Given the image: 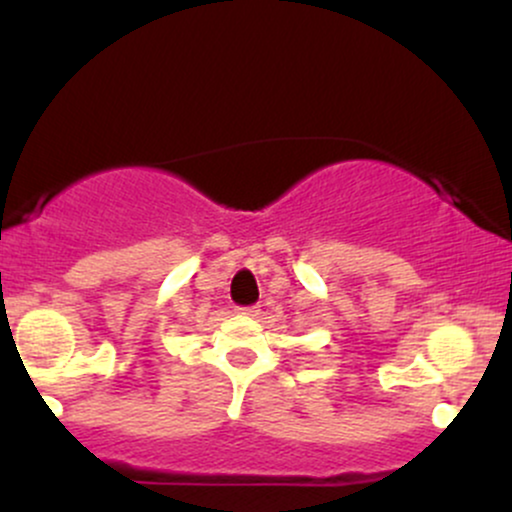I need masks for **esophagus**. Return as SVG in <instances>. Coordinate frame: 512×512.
Listing matches in <instances>:
<instances>
[{"label": "esophagus", "mask_w": 512, "mask_h": 512, "mask_svg": "<svg viewBox=\"0 0 512 512\" xmlns=\"http://www.w3.org/2000/svg\"><path fill=\"white\" fill-rule=\"evenodd\" d=\"M238 313L240 315H257V313H260V310H257V305H248V308H238Z\"/></svg>", "instance_id": "esophagus-1"}]
</instances>
